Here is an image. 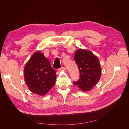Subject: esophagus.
<instances>
[{
  "label": "esophagus",
  "mask_w": 129,
  "mask_h": 129,
  "mask_svg": "<svg viewBox=\"0 0 129 129\" xmlns=\"http://www.w3.org/2000/svg\"><path fill=\"white\" fill-rule=\"evenodd\" d=\"M58 70H59L60 71H66V68L64 67H62Z\"/></svg>",
  "instance_id": "1"
}]
</instances>
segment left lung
Wrapping results in <instances>:
<instances>
[{
  "label": "left lung",
  "instance_id": "obj_1",
  "mask_svg": "<svg viewBox=\"0 0 129 129\" xmlns=\"http://www.w3.org/2000/svg\"><path fill=\"white\" fill-rule=\"evenodd\" d=\"M74 60L79 68L80 79L73 83L82 90L89 91L101 78L102 71L99 58L89 50L79 49L75 52Z\"/></svg>",
  "mask_w": 129,
  "mask_h": 129
}]
</instances>
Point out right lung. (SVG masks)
<instances>
[{
    "label": "right lung",
    "instance_id": "1",
    "mask_svg": "<svg viewBox=\"0 0 129 129\" xmlns=\"http://www.w3.org/2000/svg\"><path fill=\"white\" fill-rule=\"evenodd\" d=\"M56 71L40 51L30 57L24 68V79L32 92L44 96L55 84Z\"/></svg>",
    "mask_w": 129,
    "mask_h": 129
}]
</instances>
